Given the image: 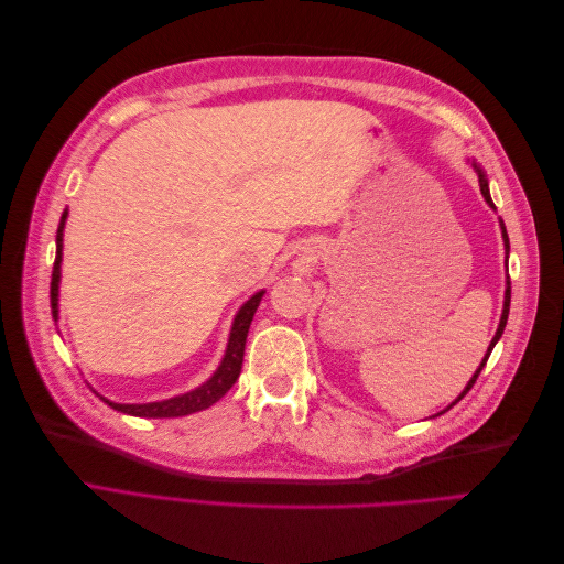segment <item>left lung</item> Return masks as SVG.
Segmentation results:
<instances>
[{
  "mask_svg": "<svg viewBox=\"0 0 564 564\" xmlns=\"http://www.w3.org/2000/svg\"><path fill=\"white\" fill-rule=\"evenodd\" d=\"M473 169H475V174H477V183H480V193H482V197H485V202L489 204V207L497 212V207H494V202H491V195H489V181H487V174H485V169L477 164L475 160H473ZM499 226H501V237H503V249H506V261H508V253H510V245H508V232H506V226H503V220L499 218ZM508 311H510V280L506 278V294H503V311H501V319H499V327H497V334H494V338H491V344H489V348H487V352H485V357H482V362H480V367L475 369V373L470 377V381L466 383V388L460 390V395L447 406V409H442V412H437L435 416H440V414H445V412H449V409L458 402V400H464V395L466 392L473 388V383H475V379L480 377V371H482V367L487 365V360H489V355H491V350H494V346L499 344V338H501V334H503V329H506V319H508ZM433 416V419H435Z\"/></svg>",
  "mask_w": 564,
  "mask_h": 564,
  "instance_id": "obj_1",
  "label": "left lung"
}]
</instances>
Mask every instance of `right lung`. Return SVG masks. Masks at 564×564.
Here are the masks:
<instances>
[{"instance_id": "right-lung-1", "label": "right lung", "mask_w": 564, "mask_h": 564, "mask_svg": "<svg viewBox=\"0 0 564 564\" xmlns=\"http://www.w3.org/2000/svg\"><path fill=\"white\" fill-rule=\"evenodd\" d=\"M65 220H67V209L61 216L58 224V232H56V263H54V272H51V313H54V319H58V292H61V261H63V230H65ZM265 294V289L256 292L249 301L242 303V308L237 311L232 327H230V336H228V346L224 357H220V365L216 367V371L212 377L204 381L202 386L183 392V395H174L169 400H160V402H145V404H119L112 402L104 395H96L104 400L108 406H112L115 412H122L129 416H141V419H176V416H187L202 412V409H209L214 402H218L226 392L232 388V383L237 381L242 371V360H245V344H247V334L251 327V319L256 308Z\"/></svg>"}]
</instances>
